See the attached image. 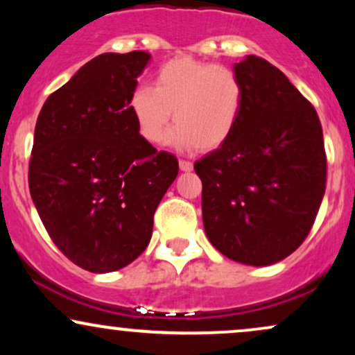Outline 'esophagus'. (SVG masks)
<instances>
[{
    "instance_id": "esophagus-1",
    "label": "esophagus",
    "mask_w": 355,
    "mask_h": 355,
    "mask_svg": "<svg viewBox=\"0 0 355 355\" xmlns=\"http://www.w3.org/2000/svg\"><path fill=\"white\" fill-rule=\"evenodd\" d=\"M178 165H180L182 172H191V170H193V164L189 160H180L178 162Z\"/></svg>"
}]
</instances>
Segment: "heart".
<instances>
[{"label":"heart","instance_id":"heart-1","mask_svg":"<svg viewBox=\"0 0 355 355\" xmlns=\"http://www.w3.org/2000/svg\"><path fill=\"white\" fill-rule=\"evenodd\" d=\"M245 89L234 68L177 56L158 68L153 87L133 89L128 110L138 133L148 144L165 138L170 120L177 126L170 144L209 152L222 146L237 128Z\"/></svg>","mask_w":355,"mask_h":355}]
</instances>
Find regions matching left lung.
Instances as JSON below:
<instances>
[{
	"instance_id": "8db88e82",
	"label": "left lung",
	"mask_w": 355,
	"mask_h": 355,
	"mask_svg": "<svg viewBox=\"0 0 355 355\" xmlns=\"http://www.w3.org/2000/svg\"><path fill=\"white\" fill-rule=\"evenodd\" d=\"M245 100L232 137L195 162L211 245L245 266H272L311 232L327 158L315 108L279 68L255 55L235 63Z\"/></svg>"
}]
</instances>
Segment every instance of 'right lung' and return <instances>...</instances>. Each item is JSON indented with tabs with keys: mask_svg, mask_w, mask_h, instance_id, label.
Returning a JSON list of instances; mask_svg holds the SVG:
<instances>
[{
	"mask_svg": "<svg viewBox=\"0 0 355 355\" xmlns=\"http://www.w3.org/2000/svg\"><path fill=\"white\" fill-rule=\"evenodd\" d=\"M146 51L103 53L44 101L35 126L30 193L61 254L95 274L132 263L178 160L138 133L128 110Z\"/></svg>",
	"mask_w": 355,
	"mask_h": 355,
	"instance_id": "obj_1",
	"label": "right lung"
}]
</instances>
